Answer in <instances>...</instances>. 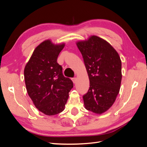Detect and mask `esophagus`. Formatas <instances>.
<instances>
[{"instance_id":"1","label":"esophagus","mask_w":147,"mask_h":147,"mask_svg":"<svg viewBox=\"0 0 147 147\" xmlns=\"http://www.w3.org/2000/svg\"><path fill=\"white\" fill-rule=\"evenodd\" d=\"M72 80L73 83L75 84V83H76V82H77V78H72Z\"/></svg>"}]
</instances>
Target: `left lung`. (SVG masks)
I'll return each mask as SVG.
<instances>
[{
	"instance_id": "left-lung-1",
	"label": "left lung",
	"mask_w": 147,
	"mask_h": 147,
	"mask_svg": "<svg viewBox=\"0 0 147 147\" xmlns=\"http://www.w3.org/2000/svg\"><path fill=\"white\" fill-rule=\"evenodd\" d=\"M76 44L90 79V88L83 97L84 107L94 113L102 114L112 106L119 92L121 59L109 42L96 35Z\"/></svg>"
}]
</instances>
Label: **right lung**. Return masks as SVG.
Segmentation results:
<instances>
[{
  "label": "right lung",
  "instance_id": "add662e5",
  "mask_svg": "<svg viewBox=\"0 0 147 147\" xmlns=\"http://www.w3.org/2000/svg\"><path fill=\"white\" fill-rule=\"evenodd\" d=\"M64 43L46 40L34 50L26 64L24 75L28 94L40 112L52 116L64 110L73 82L63 74L57 63Z\"/></svg>",
  "mask_w": 147,
  "mask_h": 147
}]
</instances>
